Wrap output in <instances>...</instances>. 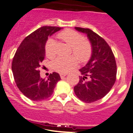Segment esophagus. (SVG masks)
Listing matches in <instances>:
<instances>
[{"label": "esophagus", "instance_id": "obj_1", "mask_svg": "<svg viewBox=\"0 0 133 133\" xmlns=\"http://www.w3.org/2000/svg\"><path fill=\"white\" fill-rule=\"evenodd\" d=\"M59 75H60V77H61V78L64 79V77H65V76L67 75V74H59Z\"/></svg>", "mask_w": 133, "mask_h": 133}]
</instances>
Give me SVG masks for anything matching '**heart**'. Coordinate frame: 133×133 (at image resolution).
<instances>
[{
    "label": "heart",
    "instance_id": "heart-1",
    "mask_svg": "<svg viewBox=\"0 0 133 133\" xmlns=\"http://www.w3.org/2000/svg\"><path fill=\"white\" fill-rule=\"evenodd\" d=\"M57 37L62 42L71 46V54L75 56L80 62L84 63L90 59L92 54V45L90 42L84 38L79 32L74 30L66 29L59 32L57 34ZM45 52L46 56L50 59H52L56 56V43L52 39L48 40L46 42ZM75 57L72 56L69 58L59 57L56 58L52 64L53 69L60 74L69 72L77 65V58Z\"/></svg>",
    "mask_w": 133,
    "mask_h": 133
}]
</instances>
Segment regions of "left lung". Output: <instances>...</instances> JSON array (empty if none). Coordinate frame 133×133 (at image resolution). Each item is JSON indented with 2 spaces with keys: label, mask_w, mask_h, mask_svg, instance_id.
I'll return each mask as SVG.
<instances>
[{
  "label": "left lung",
  "mask_w": 133,
  "mask_h": 133,
  "mask_svg": "<svg viewBox=\"0 0 133 133\" xmlns=\"http://www.w3.org/2000/svg\"><path fill=\"white\" fill-rule=\"evenodd\" d=\"M75 29L87 34L92 45V55L86 65L79 69L82 76L74 87V92L83 102H95L107 95L115 83V58L109 44L100 36L89 28Z\"/></svg>",
  "instance_id": "obj_1"
}]
</instances>
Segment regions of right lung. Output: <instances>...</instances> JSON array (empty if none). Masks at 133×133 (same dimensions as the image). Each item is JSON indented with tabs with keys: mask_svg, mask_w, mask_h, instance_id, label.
I'll list each match as a JSON object with an SVG mask.
<instances>
[{
	"mask_svg": "<svg viewBox=\"0 0 133 133\" xmlns=\"http://www.w3.org/2000/svg\"><path fill=\"white\" fill-rule=\"evenodd\" d=\"M61 29L60 27L47 26L38 28L24 39L13 58L12 70L16 85L32 101H40L50 97L56 83L61 79L56 72L50 74L47 79L40 75L48 38Z\"/></svg>",
	"mask_w": 133,
	"mask_h": 133,
	"instance_id": "right-lung-1",
	"label": "right lung"
}]
</instances>
